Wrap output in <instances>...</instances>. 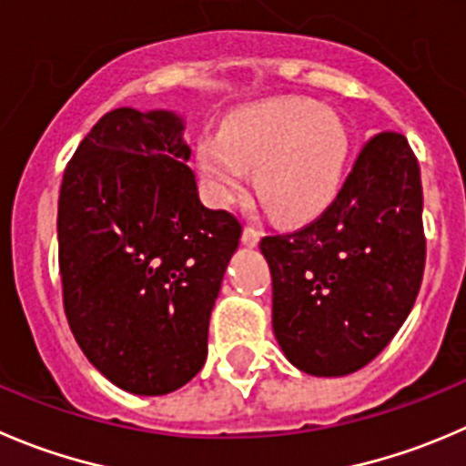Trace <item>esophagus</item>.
Instances as JSON below:
<instances>
[{"label": "esophagus", "mask_w": 466, "mask_h": 466, "mask_svg": "<svg viewBox=\"0 0 466 466\" xmlns=\"http://www.w3.org/2000/svg\"><path fill=\"white\" fill-rule=\"evenodd\" d=\"M243 243H246L248 248H255L257 243H259V238H261V232L257 228H252V225H246V228H243Z\"/></svg>", "instance_id": "obj_1"}]
</instances>
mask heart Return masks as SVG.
<instances>
[{
  "instance_id": "heart-1",
  "label": "heart",
  "mask_w": 466,
  "mask_h": 466,
  "mask_svg": "<svg viewBox=\"0 0 466 466\" xmlns=\"http://www.w3.org/2000/svg\"><path fill=\"white\" fill-rule=\"evenodd\" d=\"M207 188L229 205L250 182L284 220H302L332 202L348 159V134L334 116L311 104H278L241 116L198 147Z\"/></svg>"
}]
</instances>
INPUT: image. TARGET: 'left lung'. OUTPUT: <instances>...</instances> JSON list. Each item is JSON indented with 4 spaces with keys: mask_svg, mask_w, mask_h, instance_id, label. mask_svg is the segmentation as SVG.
I'll return each mask as SVG.
<instances>
[{
    "mask_svg": "<svg viewBox=\"0 0 466 466\" xmlns=\"http://www.w3.org/2000/svg\"><path fill=\"white\" fill-rule=\"evenodd\" d=\"M423 191L408 138L364 143L332 205L305 228L261 238L273 332L309 376H348L385 350L412 311L426 266Z\"/></svg>",
    "mask_w": 466,
    "mask_h": 466,
    "instance_id": "left-lung-1",
    "label": "left lung"
}]
</instances>
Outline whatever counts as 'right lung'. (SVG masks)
Here are the masks:
<instances>
[{"label":"right lung","mask_w":466,"mask_h":466,"mask_svg":"<svg viewBox=\"0 0 466 466\" xmlns=\"http://www.w3.org/2000/svg\"><path fill=\"white\" fill-rule=\"evenodd\" d=\"M173 111L113 108L67 161L58 196L63 307L106 380L164 396L207 360L209 316L241 223L209 209Z\"/></svg>","instance_id":"1"}]
</instances>
